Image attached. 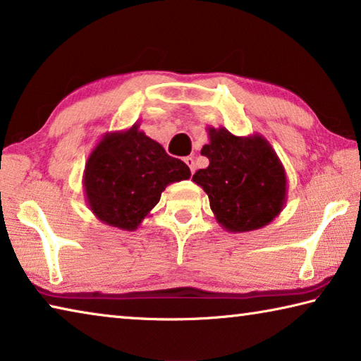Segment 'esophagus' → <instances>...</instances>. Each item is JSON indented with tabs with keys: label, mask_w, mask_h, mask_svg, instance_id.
I'll use <instances>...</instances> for the list:
<instances>
[{
	"label": "esophagus",
	"mask_w": 361,
	"mask_h": 361,
	"mask_svg": "<svg viewBox=\"0 0 361 361\" xmlns=\"http://www.w3.org/2000/svg\"><path fill=\"white\" fill-rule=\"evenodd\" d=\"M184 161H185L187 166L190 168L192 174H193V173H195V159H193V157H185V158H184Z\"/></svg>",
	"instance_id": "esophagus-1"
}]
</instances>
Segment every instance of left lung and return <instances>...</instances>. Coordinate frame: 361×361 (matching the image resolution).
I'll list each match as a JSON object with an SVG mask.
<instances>
[{
  "label": "left lung",
  "instance_id": "obj_1",
  "mask_svg": "<svg viewBox=\"0 0 361 361\" xmlns=\"http://www.w3.org/2000/svg\"><path fill=\"white\" fill-rule=\"evenodd\" d=\"M202 155L209 166L192 180L206 192L216 221L228 232L262 228L286 204L288 179L279 155L261 134L238 137L226 128H209Z\"/></svg>",
  "mask_w": 361,
  "mask_h": 361
}]
</instances>
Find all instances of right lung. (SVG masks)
<instances>
[{
	"mask_svg": "<svg viewBox=\"0 0 361 361\" xmlns=\"http://www.w3.org/2000/svg\"><path fill=\"white\" fill-rule=\"evenodd\" d=\"M190 176L184 161L169 157L135 123L126 131L102 135L86 161L82 187L100 222L133 232L158 204L164 188Z\"/></svg>",
	"mask_w": 361,
	"mask_h": 361,
	"instance_id": "1",
	"label": "right lung"
}]
</instances>
